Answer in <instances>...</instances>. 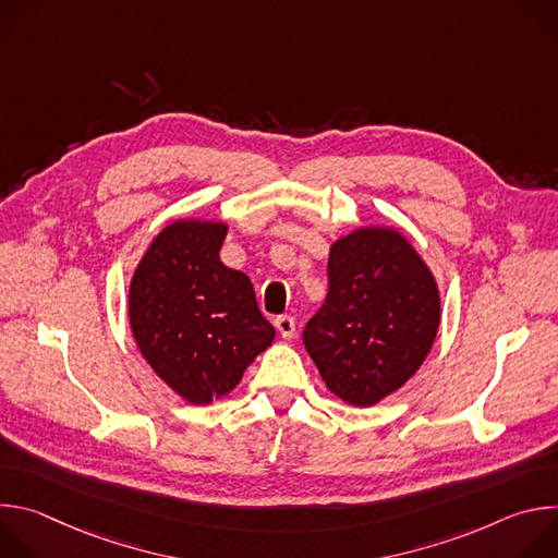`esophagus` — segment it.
I'll return each mask as SVG.
<instances>
[{
	"instance_id": "34e87169",
	"label": "esophagus",
	"mask_w": 558,
	"mask_h": 558,
	"mask_svg": "<svg viewBox=\"0 0 558 558\" xmlns=\"http://www.w3.org/2000/svg\"><path fill=\"white\" fill-rule=\"evenodd\" d=\"M276 329H278V333L284 338V340H291L293 336H295V320L291 315H280V317H276Z\"/></svg>"
}]
</instances>
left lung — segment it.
Returning a JSON list of instances; mask_svg holds the SVG:
<instances>
[{
	"instance_id": "obj_1",
	"label": "left lung",
	"mask_w": 558,
	"mask_h": 558,
	"mask_svg": "<svg viewBox=\"0 0 558 558\" xmlns=\"http://www.w3.org/2000/svg\"><path fill=\"white\" fill-rule=\"evenodd\" d=\"M329 293L304 329L327 388L355 409L400 390L428 357L439 323L437 280L395 227L364 225L329 250Z\"/></svg>"
}]
</instances>
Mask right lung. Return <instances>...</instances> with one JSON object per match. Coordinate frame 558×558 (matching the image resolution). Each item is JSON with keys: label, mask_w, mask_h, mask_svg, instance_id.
Returning <instances> with one entry per match:
<instances>
[{"label": "right lung", "mask_w": 558, "mask_h": 558, "mask_svg": "<svg viewBox=\"0 0 558 558\" xmlns=\"http://www.w3.org/2000/svg\"><path fill=\"white\" fill-rule=\"evenodd\" d=\"M227 229L222 220L170 222L130 280L128 317L143 360L194 407L229 395L276 338L250 276L220 260Z\"/></svg>", "instance_id": "1"}]
</instances>
